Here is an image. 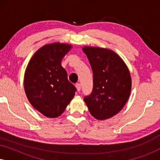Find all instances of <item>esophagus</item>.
Segmentation results:
<instances>
[{
  "mask_svg": "<svg viewBox=\"0 0 160 160\" xmlns=\"http://www.w3.org/2000/svg\"><path fill=\"white\" fill-rule=\"evenodd\" d=\"M76 89H77L78 92H79L81 90V84L79 83H78V84H76Z\"/></svg>",
  "mask_w": 160,
  "mask_h": 160,
  "instance_id": "34e87169",
  "label": "esophagus"
}]
</instances>
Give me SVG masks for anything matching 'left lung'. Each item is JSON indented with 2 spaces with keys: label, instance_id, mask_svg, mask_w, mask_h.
Returning <instances> with one entry per match:
<instances>
[{
  "label": "left lung",
  "instance_id": "left-lung-1",
  "mask_svg": "<svg viewBox=\"0 0 160 160\" xmlns=\"http://www.w3.org/2000/svg\"><path fill=\"white\" fill-rule=\"evenodd\" d=\"M93 72V89L84 100L91 115L98 120L113 117L130 97L132 82L130 71L117 53L111 49L85 47Z\"/></svg>",
  "mask_w": 160,
  "mask_h": 160
}]
</instances>
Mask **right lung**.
Returning <instances> with one entry per match:
<instances>
[{
	"mask_svg": "<svg viewBox=\"0 0 160 160\" xmlns=\"http://www.w3.org/2000/svg\"><path fill=\"white\" fill-rule=\"evenodd\" d=\"M71 48L60 43L44 45L33 54L25 70L24 87L28 99L47 117L60 116L75 95L76 87L61 65Z\"/></svg>",
	"mask_w": 160,
	"mask_h": 160,
	"instance_id": "1",
	"label": "right lung"
}]
</instances>
